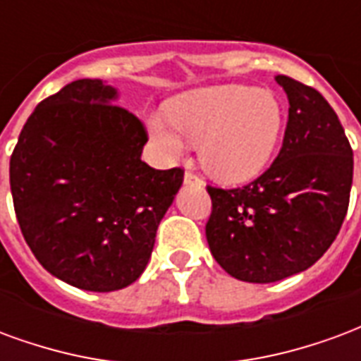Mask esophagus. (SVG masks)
<instances>
[{"label": "esophagus", "instance_id": "34e87169", "mask_svg": "<svg viewBox=\"0 0 361 361\" xmlns=\"http://www.w3.org/2000/svg\"><path fill=\"white\" fill-rule=\"evenodd\" d=\"M192 183L202 184V180H200V178L196 177L194 173H190V171H186V173H184V184H192Z\"/></svg>", "mask_w": 361, "mask_h": 361}]
</instances>
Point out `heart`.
Listing matches in <instances>:
<instances>
[{
  "instance_id": "heart-1",
  "label": "heart",
  "mask_w": 361,
  "mask_h": 361,
  "mask_svg": "<svg viewBox=\"0 0 361 361\" xmlns=\"http://www.w3.org/2000/svg\"><path fill=\"white\" fill-rule=\"evenodd\" d=\"M169 119L149 115L157 148L169 159L200 146L202 167L219 183H246L267 167L283 134L285 111L271 92L228 84L188 92L169 105Z\"/></svg>"
}]
</instances>
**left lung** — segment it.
Segmentation results:
<instances>
[{
	"label": "left lung",
	"mask_w": 361,
	"mask_h": 361,
	"mask_svg": "<svg viewBox=\"0 0 361 361\" xmlns=\"http://www.w3.org/2000/svg\"><path fill=\"white\" fill-rule=\"evenodd\" d=\"M288 97L281 152L240 188L207 186L206 236L215 262L246 283H275L319 259L348 212L354 155L335 109L319 92L275 76Z\"/></svg>",
	"instance_id": "1"
}]
</instances>
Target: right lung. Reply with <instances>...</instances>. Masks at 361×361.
I'll list each match as a JSON object with an SVG mask.
<instances>
[{"label":"right lung","mask_w":361,"mask_h":361,"mask_svg":"<svg viewBox=\"0 0 361 361\" xmlns=\"http://www.w3.org/2000/svg\"><path fill=\"white\" fill-rule=\"evenodd\" d=\"M82 78L38 104L9 163L18 227L42 267L92 292L140 277L184 171L140 159L146 126Z\"/></svg>","instance_id":"right-lung-1"}]
</instances>
